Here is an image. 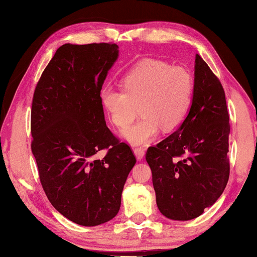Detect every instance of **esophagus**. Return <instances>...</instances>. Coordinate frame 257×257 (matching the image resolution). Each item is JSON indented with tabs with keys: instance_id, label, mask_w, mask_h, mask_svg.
Returning a JSON list of instances; mask_svg holds the SVG:
<instances>
[{
	"instance_id": "1",
	"label": "esophagus",
	"mask_w": 257,
	"mask_h": 257,
	"mask_svg": "<svg viewBox=\"0 0 257 257\" xmlns=\"http://www.w3.org/2000/svg\"><path fill=\"white\" fill-rule=\"evenodd\" d=\"M134 152L136 157H137L138 160H141L145 157V149L144 148H135Z\"/></svg>"
}]
</instances>
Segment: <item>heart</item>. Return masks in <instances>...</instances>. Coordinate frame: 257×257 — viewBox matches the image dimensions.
Masks as SVG:
<instances>
[{"label": "heart", "mask_w": 257, "mask_h": 257, "mask_svg": "<svg viewBox=\"0 0 257 257\" xmlns=\"http://www.w3.org/2000/svg\"><path fill=\"white\" fill-rule=\"evenodd\" d=\"M122 90L106 87L100 92L103 108L117 128H125L122 137L135 146L150 144L163 132H170L183 121L192 103L194 81L189 70L158 59H144L125 73Z\"/></svg>", "instance_id": "1"}]
</instances>
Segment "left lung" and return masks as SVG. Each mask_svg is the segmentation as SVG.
Segmentation results:
<instances>
[{
    "instance_id": "obj_1",
    "label": "left lung",
    "mask_w": 257,
    "mask_h": 257,
    "mask_svg": "<svg viewBox=\"0 0 257 257\" xmlns=\"http://www.w3.org/2000/svg\"><path fill=\"white\" fill-rule=\"evenodd\" d=\"M192 105L180 128L149 147L158 209L168 219L192 220L220 198L230 177L225 92L200 55L195 56Z\"/></svg>"
}]
</instances>
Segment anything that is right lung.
I'll return each instance as SVG.
<instances>
[{
	"label": "right lung",
	"mask_w": 257,
	"mask_h": 257,
	"mask_svg": "<svg viewBox=\"0 0 257 257\" xmlns=\"http://www.w3.org/2000/svg\"><path fill=\"white\" fill-rule=\"evenodd\" d=\"M118 45H62L33 95L31 148L43 190L68 220L96 226L117 215L136 157L106 125L100 90ZM106 150L97 160L95 154Z\"/></svg>",
	"instance_id": "obj_1"
}]
</instances>
